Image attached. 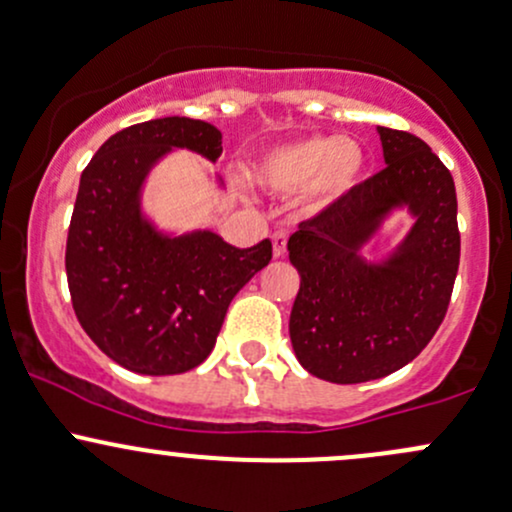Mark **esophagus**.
Instances as JSON below:
<instances>
[{
  "mask_svg": "<svg viewBox=\"0 0 512 512\" xmlns=\"http://www.w3.org/2000/svg\"><path fill=\"white\" fill-rule=\"evenodd\" d=\"M271 241H273V256L283 258L285 254H288V236H285L283 232L273 234Z\"/></svg>",
  "mask_w": 512,
  "mask_h": 512,
  "instance_id": "1",
  "label": "esophagus"
}]
</instances>
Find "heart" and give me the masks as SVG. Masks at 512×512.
I'll use <instances>...</instances> for the list:
<instances>
[{
  "label": "heart",
  "mask_w": 512,
  "mask_h": 512,
  "mask_svg": "<svg viewBox=\"0 0 512 512\" xmlns=\"http://www.w3.org/2000/svg\"><path fill=\"white\" fill-rule=\"evenodd\" d=\"M364 168V151L346 139L305 136L263 153L251 168V180L271 192H310L320 205L354 188Z\"/></svg>",
  "instance_id": "b5f03b06"
}]
</instances>
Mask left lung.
<instances>
[{"mask_svg": "<svg viewBox=\"0 0 512 512\" xmlns=\"http://www.w3.org/2000/svg\"><path fill=\"white\" fill-rule=\"evenodd\" d=\"M388 166L300 222L288 239L300 290L290 342L302 368L329 383H364L410 364L447 315L461 236L452 173L408 131L378 126ZM416 224L383 264L360 249L395 206Z\"/></svg>", "mask_w": 512, "mask_h": 512, "instance_id": "1", "label": "left lung"}]
</instances>
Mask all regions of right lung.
<instances>
[{"instance_id": "obj_1", "label": "right lung", "mask_w": 512, "mask_h": 512, "mask_svg": "<svg viewBox=\"0 0 512 512\" xmlns=\"http://www.w3.org/2000/svg\"><path fill=\"white\" fill-rule=\"evenodd\" d=\"M170 148L214 163L217 126L163 117L109 136L80 175L65 246L78 322L119 366L175 376L210 356L234 295L268 266L271 241L236 249L214 232L166 236L141 214V185Z\"/></svg>"}]
</instances>
